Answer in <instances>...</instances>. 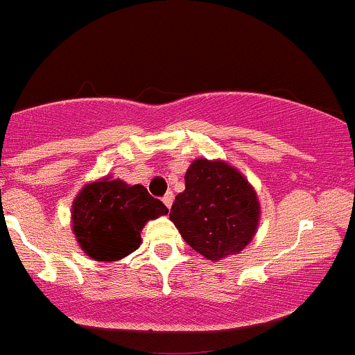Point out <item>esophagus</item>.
<instances>
[{"mask_svg": "<svg viewBox=\"0 0 355 355\" xmlns=\"http://www.w3.org/2000/svg\"><path fill=\"white\" fill-rule=\"evenodd\" d=\"M163 202H165V206L170 209L171 204H173V193L171 192H166L165 196H163Z\"/></svg>", "mask_w": 355, "mask_h": 355, "instance_id": "obj_1", "label": "esophagus"}]
</instances>
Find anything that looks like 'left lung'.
<instances>
[{
    "label": "left lung",
    "instance_id": "obj_1",
    "mask_svg": "<svg viewBox=\"0 0 355 355\" xmlns=\"http://www.w3.org/2000/svg\"><path fill=\"white\" fill-rule=\"evenodd\" d=\"M260 206L248 180L225 162L196 159L170 219L182 238L209 260L238 253L255 236Z\"/></svg>",
    "mask_w": 355,
    "mask_h": 355
}]
</instances>
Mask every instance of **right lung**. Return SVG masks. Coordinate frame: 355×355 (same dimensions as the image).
I'll use <instances>...</instances> for the list:
<instances>
[{
    "instance_id": "right-lung-1",
    "label": "right lung",
    "mask_w": 355,
    "mask_h": 355,
    "mask_svg": "<svg viewBox=\"0 0 355 355\" xmlns=\"http://www.w3.org/2000/svg\"><path fill=\"white\" fill-rule=\"evenodd\" d=\"M166 212L165 204L143 185L103 178L88 184L74 199L73 231L88 257L115 262L139 248L146 221Z\"/></svg>"
}]
</instances>
